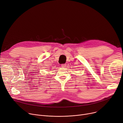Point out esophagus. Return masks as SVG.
<instances>
[{
	"mask_svg": "<svg viewBox=\"0 0 123 123\" xmlns=\"http://www.w3.org/2000/svg\"><path fill=\"white\" fill-rule=\"evenodd\" d=\"M61 66H62V67H63V68H64V67H65V64H62L61 65Z\"/></svg>",
	"mask_w": 123,
	"mask_h": 123,
	"instance_id": "esophagus-1",
	"label": "esophagus"
}]
</instances>
